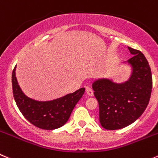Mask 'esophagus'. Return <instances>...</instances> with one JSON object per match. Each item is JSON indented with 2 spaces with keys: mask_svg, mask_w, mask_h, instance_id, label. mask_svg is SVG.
<instances>
[{
  "mask_svg": "<svg viewBox=\"0 0 158 158\" xmlns=\"http://www.w3.org/2000/svg\"><path fill=\"white\" fill-rule=\"evenodd\" d=\"M86 91H87V94H88V96L94 95V91H93V90L91 89V88H89V87H88V88H86Z\"/></svg>",
  "mask_w": 158,
  "mask_h": 158,
  "instance_id": "1",
  "label": "esophagus"
}]
</instances>
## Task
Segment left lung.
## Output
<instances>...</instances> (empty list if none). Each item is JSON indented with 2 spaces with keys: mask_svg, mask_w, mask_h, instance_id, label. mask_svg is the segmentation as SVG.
Here are the masks:
<instances>
[{
  "mask_svg": "<svg viewBox=\"0 0 158 158\" xmlns=\"http://www.w3.org/2000/svg\"><path fill=\"white\" fill-rule=\"evenodd\" d=\"M128 49L133 55L127 61L132 68L128 81L118 84L101 78L92 84L99 105V121L106 130H119L134 123L143 113L151 98L152 75L149 64L140 51Z\"/></svg>",
  "mask_w": 158,
  "mask_h": 158,
  "instance_id": "left-lung-1",
  "label": "left lung"
}]
</instances>
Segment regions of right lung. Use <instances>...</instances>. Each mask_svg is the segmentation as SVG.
Instances as JSON below:
<instances>
[{
    "label": "right lung",
    "instance_id": "add662e5",
    "mask_svg": "<svg viewBox=\"0 0 158 158\" xmlns=\"http://www.w3.org/2000/svg\"><path fill=\"white\" fill-rule=\"evenodd\" d=\"M12 72L13 95L18 108L25 118L32 125L43 130H55L63 127L69 119L78 101L81 98L85 88L52 101L40 102L27 97L21 89Z\"/></svg>",
    "mask_w": 158,
    "mask_h": 158
}]
</instances>
